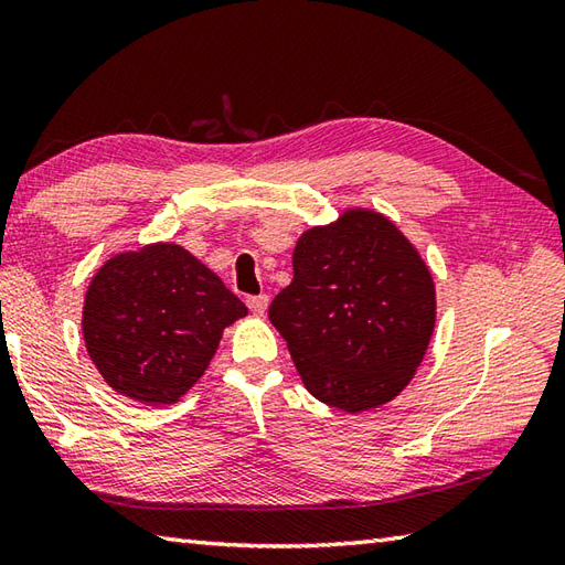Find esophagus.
I'll return each instance as SVG.
<instances>
[{"label":"esophagus","instance_id":"34e87169","mask_svg":"<svg viewBox=\"0 0 565 565\" xmlns=\"http://www.w3.org/2000/svg\"><path fill=\"white\" fill-rule=\"evenodd\" d=\"M247 306L255 316H264V313H267V308H269V296L267 294L252 296V298H247Z\"/></svg>","mask_w":565,"mask_h":565}]
</instances>
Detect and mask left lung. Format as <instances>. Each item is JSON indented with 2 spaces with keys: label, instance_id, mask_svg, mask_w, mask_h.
Masks as SVG:
<instances>
[{
  "label": "left lung",
  "instance_id": "1",
  "mask_svg": "<svg viewBox=\"0 0 565 565\" xmlns=\"http://www.w3.org/2000/svg\"><path fill=\"white\" fill-rule=\"evenodd\" d=\"M435 318L427 264L369 209L298 237L294 281L269 306L306 388L344 413L388 403L411 383Z\"/></svg>",
  "mask_w": 565,
  "mask_h": 565
}]
</instances>
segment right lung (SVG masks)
<instances>
[{
	"label": "right lung",
	"instance_id": "right-lung-1",
	"mask_svg": "<svg viewBox=\"0 0 565 565\" xmlns=\"http://www.w3.org/2000/svg\"><path fill=\"white\" fill-rule=\"evenodd\" d=\"M247 308L191 252L154 243L116 255L84 296L82 334L109 386L146 405H170L194 386L223 330Z\"/></svg>",
	"mask_w": 565,
	"mask_h": 565
}]
</instances>
